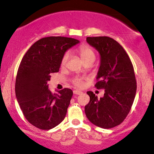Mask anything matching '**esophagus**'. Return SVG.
Returning <instances> with one entry per match:
<instances>
[{"label": "esophagus", "instance_id": "obj_1", "mask_svg": "<svg viewBox=\"0 0 154 154\" xmlns=\"http://www.w3.org/2000/svg\"><path fill=\"white\" fill-rule=\"evenodd\" d=\"M73 93L75 94V95H82L83 92H82V91H80V90H74Z\"/></svg>", "mask_w": 154, "mask_h": 154}]
</instances>
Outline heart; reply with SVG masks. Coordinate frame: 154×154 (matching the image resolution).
<instances>
[{"label": "heart", "instance_id": "b5f03b06", "mask_svg": "<svg viewBox=\"0 0 154 154\" xmlns=\"http://www.w3.org/2000/svg\"><path fill=\"white\" fill-rule=\"evenodd\" d=\"M79 54H80V57L82 58V59L84 61L87 60V59H91V58H95V52L92 50V48L87 45H82V46H80L79 49ZM69 56H70V54L69 52H66L65 54H64V56L62 58V60H61V66H64L65 65L66 62H67V59H68ZM72 83L75 86H76L78 87H82L84 85V80L82 79H79V78H76V79H74L72 81Z\"/></svg>", "mask_w": 154, "mask_h": 154}]
</instances>
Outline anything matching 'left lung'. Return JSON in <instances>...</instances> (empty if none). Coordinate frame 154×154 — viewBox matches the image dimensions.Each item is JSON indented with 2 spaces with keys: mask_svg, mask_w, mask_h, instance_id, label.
<instances>
[{
  "mask_svg": "<svg viewBox=\"0 0 154 154\" xmlns=\"http://www.w3.org/2000/svg\"><path fill=\"white\" fill-rule=\"evenodd\" d=\"M87 42L100 54L97 89H104L97 98L92 91L85 114L94 125L103 128L118 125L129 113L137 92L134 71L130 58L116 40L109 37H87Z\"/></svg>",
  "mask_w": 154,
  "mask_h": 154,
  "instance_id": "obj_1",
  "label": "left lung"
}]
</instances>
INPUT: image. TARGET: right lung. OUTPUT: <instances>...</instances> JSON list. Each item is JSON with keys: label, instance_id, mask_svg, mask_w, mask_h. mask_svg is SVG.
Listing matches in <instances>:
<instances>
[{"label": "right lung", "instance_id": "1", "mask_svg": "<svg viewBox=\"0 0 154 154\" xmlns=\"http://www.w3.org/2000/svg\"><path fill=\"white\" fill-rule=\"evenodd\" d=\"M79 42L64 37L42 38L22 59L16 78V97L26 120L39 129H51L66 116L72 91L64 88L53 94L48 82L51 73L59 70L66 51Z\"/></svg>", "mask_w": 154, "mask_h": 154}]
</instances>
